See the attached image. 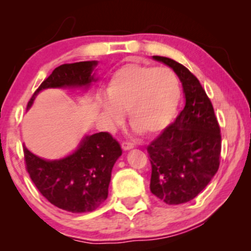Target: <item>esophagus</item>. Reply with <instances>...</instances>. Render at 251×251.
<instances>
[{
  "label": "esophagus",
  "mask_w": 251,
  "mask_h": 251,
  "mask_svg": "<svg viewBox=\"0 0 251 251\" xmlns=\"http://www.w3.org/2000/svg\"><path fill=\"white\" fill-rule=\"evenodd\" d=\"M122 148L124 151H128V150H132L134 148V145L132 143H128V142H125L122 144Z\"/></svg>",
  "instance_id": "34e87169"
}]
</instances>
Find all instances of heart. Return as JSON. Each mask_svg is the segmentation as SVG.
Returning a JSON list of instances; mask_svg holds the SVG:
<instances>
[{
    "instance_id": "1",
    "label": "heart",
    "mask_w": 251,
    "mask_h": 251,
    "mask_svg": "<svg viewBox=\"0 0 251 251\" xmlns=\"http://www.w3.org/2000/svg\"><path fill=\"white\" fill-rule=\"evenodd\" d=\"M107 99L100 100L106 122L112 127L123 123L127 112L129 125L140 133H160L174 120L180 98L177 76L165 67L129 62L112 74Z\"/></svg>"
}]
</instances>
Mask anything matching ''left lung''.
<instances>
[{
    "mask_svg": "<svg viewBox=\"0 0 251 251\" xmlns=\"http://www.w3.org/2000/svg\"><path fill=\"white\" fill-rule=\"evenodd\" d=\"M179 77L185 106L175 123L148 146L150 190L169 205L186 203L205 189L220 168L221 129L201 82L175 60L152 56Z\"/></svg>",
    "mask_w": 251,
    "mask_h": 251,
    "instance_id": "1",
    "label": "left lung"
}]
</instances>
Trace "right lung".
<instances>
[{
    "mask_svg": "<svg viewBox=\"0 0 251 251\" xmlns=\"http://www.w3.org/2000/svg\"><path fill=\"white\" fill-rule=\"evenodd\" d=\"M97 65L98 61H82L56 67L36 89L27 109L43 89L87 91L92 82L98 80L93 73ZM24 153L30 179L43 197L57 208L81 214L96 210L107 198L112 169L123 150L111 134L99 132L85 135L75 151L61 159H43L31 153L25 145Z\"/></svg>",
    "mask_w": 251,
    "mask_h": 251,
    "instance_id": "obj_1",
    "label": "right lung"
}]
</instances>
